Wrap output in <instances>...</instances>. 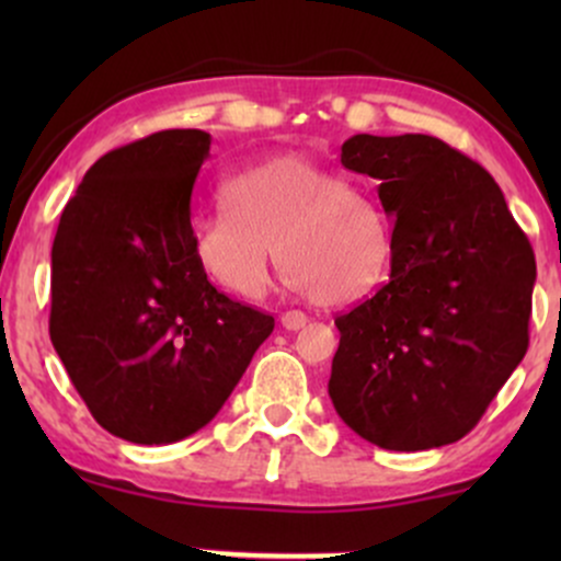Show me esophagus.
I'll use <instances>...</instances> for the list:
<instances>
[{"instance_id":"1","label":"esophagus","mask_w":561,"mask_h":561,"mask_svg":"<svg viewBox=\"0 0 561 561\" xmlns=\"http://www.w3.org/2000/svg\"><path fill=\"white\" fill-rule=\"evenodd\" d=\"M306 321H308V317L302 311L282 313V327H285V330H289V332L302 330V327H306Z\"/></svg>"}]
</instances>
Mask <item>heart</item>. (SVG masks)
<instances>
[{
	"label": "heart",
	"instance_id": "b5f03b06",
	"mask_svg": "<svg viewBox=\"0 0 561 561\" xmlns=\"http://www.w3.org/2000/svg\"><path fill=\"white\" fill-rule=\"evenodd\" d=\"M229 210L192 221L190 240L203 272L218 285L259 298L276 261L317 306L369 295L390 266L392 229L369 192L347 184L300 152H287L231 176Z\"/></svg>",
	"mask_w": 561,
	"mask_h": 561
}]
</instances>
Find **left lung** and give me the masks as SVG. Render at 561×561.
<instances>
[{
    "label": "left lung",
    "mask_w": 561,
    "mask_h": 561,
    "mask_svg": "<svg viewBox=\"0 0 561 561\" xmlns=\"http://www.w3.org/2000/svg\"><path fill=\"white\" fill-rule=\"evenodd\" d=\"M392 218L390 279L334 319V411L364 440H461L527 351L536 255L480 163L427 134L343 145Z\"/></svg>",
    "instance_id": "1"
}]
</instances>
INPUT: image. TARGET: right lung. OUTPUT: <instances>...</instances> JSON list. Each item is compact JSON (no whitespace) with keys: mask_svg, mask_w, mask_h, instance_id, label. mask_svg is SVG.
Returning <instances> with one entry per match:
<instances>
[{"mask_svg":"<svg viewBox=\"0 0 561 561\" xmlns=\"http://www.w3.org/2000/svg\"><path fill=\"white\" fill-rule=\"evenodd\" d=\"M210 134L169 128L83 173L53 244L49 337L107 433L163 446L218 414L274 317L218 293L192 250Z\"/></svg>","mask_w":561,"mask_h":561,"instance_id":"obj_1","label":"right lung"}]
</instances>
